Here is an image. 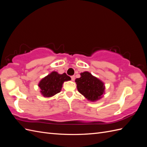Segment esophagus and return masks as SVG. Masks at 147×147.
Here are the masks:
<instances>
[{
  "instance_id": "34e87169",
  "label": "esophagus",
  "mask_w": 147,
  "mask_h": 147,
  "mask_svg": "<svg viewBox=\"0 0 147 147\" xmlns=\"http://www.w3.org/2000/svg\"><path fill=\"white\" fill-rule=\"evenodd\" d=\"M71 79H72V81L75 80V76H74V75H72V76H71Z\"/></svg>"
}]
</instances>
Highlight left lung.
I'll return each mask as SVG.
<instances>
[{
  "mask_svg": "<svg viewBox=\"0 0 147 147\" xmlns=\"http://www.w3.org/2000/svg\"><path fill=\"white\" fill-rule=\"evenodd\" d=\"M80 78L75 80L78 92L92 102L100 99L105 92L104 83L88 72L80 74Z\"/></svg>",
  "mask_w": 147,
  "mask_h": 147,
  "instance_id": "left-lung-1",
  "label": "left lung"
}]
</instances>
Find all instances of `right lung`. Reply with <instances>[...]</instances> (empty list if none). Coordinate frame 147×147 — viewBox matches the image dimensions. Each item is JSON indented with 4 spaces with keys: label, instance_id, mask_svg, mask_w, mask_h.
<instances>
[{
    "label": "right lung",
    "instance_id": "1",
    "mask_svg": "<svg viewBox=\"0 0 147 147\" xmlns=\"http://www.w3.org/2000/svg\"><path fill=\"white\" fill-rule=\"evenodd\" d=\"M71 78L65 73L59 74L57 72H52L42 78L38 83L41 94L46 97H50L57 94L61 91L64 82L70 80Z\"/></svg>",
    "mask_w": 147,
    "mask_h": 147
}]
</instances>
